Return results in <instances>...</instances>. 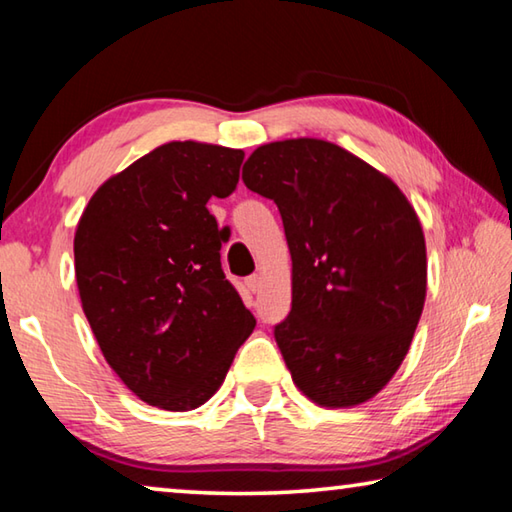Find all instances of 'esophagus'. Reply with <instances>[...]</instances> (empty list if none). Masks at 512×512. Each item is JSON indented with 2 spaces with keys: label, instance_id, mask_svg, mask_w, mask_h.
Returning <instances> with one entry per match:
<instances>
[{
  "label": "esophagus",
  "instance_id": "esophagus-1",
  "mask_svg": "<svg viewBox=\"0 0 512 512\" xmlns=\"http://www.w3.org/2000/svg\"><path fill=\"white\" fill-rule=\"evenodd\" d=\"M246 287H248V291H257L259 289V275H248L246 277Z\"/></svg>",
  "mask_w": 512,
  "mask_h": 512
}]
</instances>
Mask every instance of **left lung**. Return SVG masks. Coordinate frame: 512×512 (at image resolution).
Instances as JSON below:
<instances>
[{
  "label": "left lung",
  "mask_w": 512,
  "mask_h": 512,
  "mask_svg": "<svg viewBox=\"0 0 512 512\" xmlns=\"http://www.w3.org/2000/svg\"><path fill=\"white\" fill-rule=\"evenodd\" d=\"M241 178L277 205L291 250V311L273 334L293 381L329 409L370 400L427 296L418 214L391 178L311 137L259 146Z\"/></svg>",
  "instance_id": "8db88e82"
}]
</instances>
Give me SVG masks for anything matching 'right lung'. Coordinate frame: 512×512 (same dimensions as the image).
<instances>
[{"label":"right lung","instance_id":"1","mask_svg":"<svg viewBox=\"0 0 512 512\" xmlns=\"http://www.w3.org/2000/svg\"><path fill=\"white\" fill-rule=\"evenodd\" d=\"M244 151L169 142L90 198L74 237L83 311L110 368L151 406L189 411L219 391L255 316L225 280L212 196Z\"/></svg>","mask_w":512,"mask_h":512}]
</instances>
